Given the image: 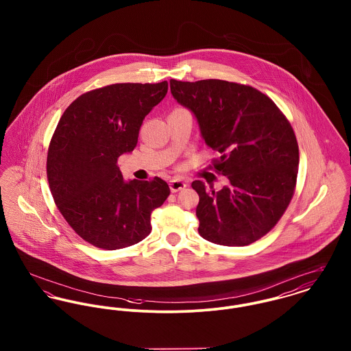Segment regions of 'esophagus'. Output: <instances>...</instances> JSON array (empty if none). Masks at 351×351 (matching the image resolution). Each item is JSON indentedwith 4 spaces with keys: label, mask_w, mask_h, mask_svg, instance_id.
Instances as JSON below:
<instances>
[{
    "label": "esophagus",
    "mask_w": 351,
    "mask_h": 351,
    "mask_svg": "<svg viewBox=\"0 0 351 351\" xmlns=\"http://www.w3.org/2000/svg\"><path fill=\"white\" fill-rule=\"evenodd\" d=\"M186 186V182H183V180H180V179H173V180L169 182V189H171V192H179V191L184 189Z\"/></svg>",
    "instance_id": "34e87169"
}]
</instances>
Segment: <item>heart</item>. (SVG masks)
<instances>
[{"mask_svg": "<svg viewBox=\"0 0 351 351\" xmlns=\"http://www.w3.org/2000/svg\"><path fill=\"white\" fill-rule=\"evenodd\" d=\"M178 110H182V108H178Z\"/></svg>", "mask_w": 351, "mask_h": 351, "instance_id": "b5f03b06", "label": "heart"}]
</instances>
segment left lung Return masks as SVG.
<instances>
[{"mask_svg": "<svg viewBox=\"0 0 351 351\" xmlns=\"http://www.w3.org/2000/svg\"><path fill=\"white\" fill-rule=\"evenodd\" d=\"M173 98L197 119L229 184L215 191L195 180L199 233L213 244L249 245L274 227L294 195L298 143L287 117L252 86L221 80L169 81Z\"/></svg>", "mask_w": 351, "mask_h": 351, "instance_id": "left-lung-1", "label": "left lung"}]
</instances>
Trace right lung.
<instances>
[{
	"label": "right lung",
	"mask_w": 351,
	"mask_h": 351,
	"mask_svg": "<svg viewBox=\"0 0 351 351\" xmlns=\"http://www.w3.org/2000/svg\"><path fill=\"white\" fill-rule=\"evenodd\" d=\"M168 82L115 83L78 97L50 141L46 172L53 199L84 241L107 250L138 244L151 233V213L169 195L160 178L124 182L118 158L138 143L145 115Z\"/></svg>",
	"instance_id": "right-lung-1"
}]
</instances>
